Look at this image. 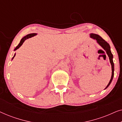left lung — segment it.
Listing matches in <instances>:
<instances>
[{"mask_svg": "<svg viewBox=\"0 0 122 122\" xmlns=\"http://www.w3.org/2000/svg\"><path fill=\"white\" fill-rule=\"evenodd\" d=\"M91 37L93 38V39H96L97 41L98 44H99L100 46H101L102 47L103 49H104L105 51H106L107 54H108V56H109L110 63H111V66H112V76L111 79L110 80L109 83L107 86V88L108 86H109L110 84H111L112 81V79L113 78V76H114V63H113V54H112L111 51V48H110V46L108 43L107 42V41H105L104 39H103L101 37V36H99V35L96 34H91Z\"/></svg>", "mask_w": 122, "mask_h": 122, "instance_id": "left-lung-1", "label": "left lung"}]
</instances>
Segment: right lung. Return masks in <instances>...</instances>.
<instances>
[{"label":"right lung","instance_id":"obj_1","mask_svg":"<svg viewBox=\"0 0 122 122\" xmlns=\"http://www.w3.org/2000/svg\"><path fill=\"white\" fill-rule=\"evenodd\" d=\"M36 33H32V34H28V35H26V36H25L24 37H23L22 39H21V41H20V43H19V44L17 46H16V48H15L14 49V51H16V49H18V48H19L20 46L21 45L23 44V43H24V41H25L26 39H29V38H31V37H32V36H36ZM15 56V55H14V56H13V58H14V57Z\"/></svg>","mask_w":122,"mask_h":122}]
</instances>
